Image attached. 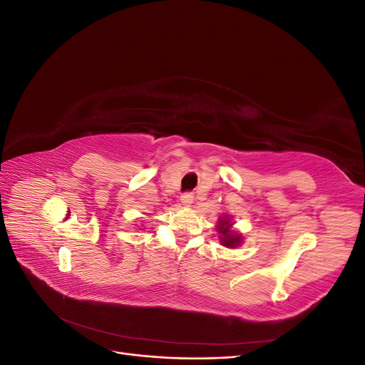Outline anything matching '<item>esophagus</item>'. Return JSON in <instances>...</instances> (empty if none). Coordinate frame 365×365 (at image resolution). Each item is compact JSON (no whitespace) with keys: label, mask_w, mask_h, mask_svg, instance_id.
Here are the masks:
<instances>
[{"label":"esophagus","mask_w":365,"mask_h":365,"mask_svg":"<svg viewBox=\"0 0 365 365\" xmlns=\"http://www.w3.org/2000/svg\"><path fill=\"white\" fill-rule=\"evenodd\" d=\"M193 200H195V196H193V193H190V192H185V193L181 195V202H182L184 205L193 204Z\"/></svg>","instance_id":"obj_1"}]
</instances>
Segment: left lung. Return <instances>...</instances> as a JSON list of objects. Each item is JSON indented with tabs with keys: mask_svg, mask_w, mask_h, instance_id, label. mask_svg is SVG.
I'll return each mask as SVG.
<instances>
[{
	"mask_svg": "<svg viewBox=\"0 0 365 365\" xmlns=\"http://www.w3.org/2000/svg\"><path fill=\"white\" fill-rule=\"evenodd\" d=\"M231 224L228 222V219H220L219 222V233L222 235L220 236V239H222V244L228 248H235L240 244V236L239 235H235L233 231L230 230Z\"/></svg>",
	"mask_w": 365,
	"mask_h": 365,
	"instance_id": "8db88e82",
	"label": "left lung"
}]
</instances>
